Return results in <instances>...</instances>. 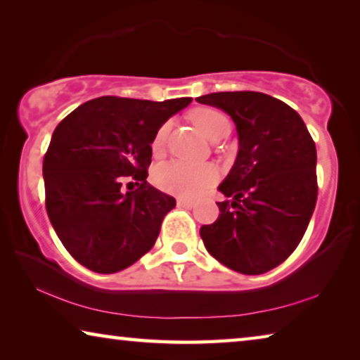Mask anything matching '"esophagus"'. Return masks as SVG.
Returning <instances> with one entry per match:
<instances>
[{
	"instance_id": "34e87169",
	"label": "esophagus",
	"mask_w": 360,
	"mask_h": 360,
	"mask_svg": "<svg viewBox=\"0 0 360 360\" xmlns=\"http://www.w3.org/2000/svg\"><path fill=\"white\" fill-rule=\"evenodd\" d=\"M178 205L179 207H186V208H191L193 207V200L192 198H178Z\"/></svg>"
}]
</instances>
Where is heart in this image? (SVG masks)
<instances>
[{
	"mask_svg": "<svg viewBox=\"0 0 360 360\" xmlns=\"http://www.w3.org/2000/svg\"><path fill=\"white\" fill-rule=\"evenodd\" d=\"M192 120L200 133L210 141L222 131H229V120L216 108H197ZM168 133V123L160 127L153 138V150H160ZM153 179L160 189L182 197H193L202 193L218 179V169L211 163H192L184 160H168L157 165L153 169Z\"/></svg>",
	"mask_w": 360,
	"mask_h": 360,
	"instance_id": "obj_1",
	"label": "heart"
}]
</instances>
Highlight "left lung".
Returning a JSON list of instances; mask_svg holds the SVG:
<instances>
[{
    "label": "left lung",
    "mask_w": 360,
    "mask_h": 360,
    "mask_svg": "<svg viewBox=\"0 0 360 360\" xmlns=\"http://www.w3.org/2000/svg\"><path fill=\"white\" fill-rule=\"evenodd\" d=\"M236 123L238 152L218 191L219 218L200 227L208 253L229 269L258 276L295 252L317 200L316 144L303 118L255 91L197 98Z\"/></svg>",
    "instance_id": "8db88e82"
}]
</instances>
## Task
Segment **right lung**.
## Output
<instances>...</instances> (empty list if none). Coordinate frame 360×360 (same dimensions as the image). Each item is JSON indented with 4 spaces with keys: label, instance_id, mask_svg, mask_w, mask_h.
<instances>
[{
    "label": "right lung",
    "instance_id": "obj_1",
    "mask_svg": "<svg viewBox=\"0 0 360 360\" xmlns=\"http://www.w3.org/2000/svg\"><path fill=\"white\" fill-rule=\"evenodd\" d=\"M192 102L104 96L88 101L54 129L43 160L46 211L57 237L79 264L113 274L155 243L171 195L147 184L158 128ZM140 187L123 193L121 178Z\"/></svg>",
    "mask_w": 360,
    "mask_h": 360
}]
</instances>
